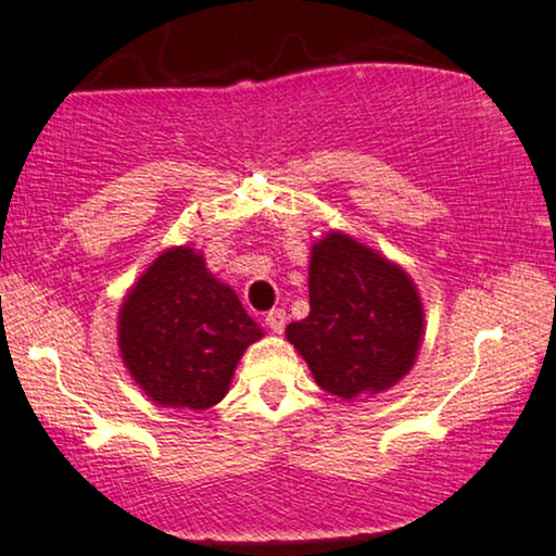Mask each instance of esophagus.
Wrapping results in <instances>:
<instances>
[{
	"instance_id": "obj_1",
	"label": "esophagus",
	"mask_w": 556,
	"mask_h": 556,
	"mask_svg": "<svg viewBox=\"0 0 556 556\" xmlns=\"http://www.w3.org/2000/svg\"><path fill=\"white\" fill-rule=\"evenodd\" d=\"M286 321H289V314H286V309H270L265 314V325L270 327V332H276V334L286 330Z\"/></svg>"
}]
</instances>
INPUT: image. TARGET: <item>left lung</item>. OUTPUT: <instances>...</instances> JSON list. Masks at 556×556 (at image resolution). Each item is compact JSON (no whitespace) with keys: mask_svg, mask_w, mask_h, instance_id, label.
Wrapping results in <instances>:
<instances>
[{"mask_svg":"<svg viewBox=\"0 0 556 556\" xmlns=\"http://www.w3.org/2000/svg\"><path fill=\"white\" fill-rule=\"evenodd\" d=\"M309 317L286 338L314 381L342 400L394 387L413 368L422 340V304L402 267L348 235L312 247Z\"/></svg>","mask_w":556,"mask_h":556,"instance_id":"obj_1","label":"left lung"}]
</instances>
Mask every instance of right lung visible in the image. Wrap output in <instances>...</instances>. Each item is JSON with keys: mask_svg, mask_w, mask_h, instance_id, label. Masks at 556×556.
<instances>
[{"mask_svg": "<svg viewBox=\"0 0 556 556\" xmlns=\"http://www.w3.org/2000/svg\"><path fill=\"white\" fill-rule=\"evenodd\" d=\"M263 338L242 301L218 283L203 255L173 247L123 301L118 345L154 402L208 409L224 400L247 345Z\"/></svg>", "mask_w": 556, "mask_h": 556, "instance_id": "right-lung-1", "label": "right lung"}]
</instances>
